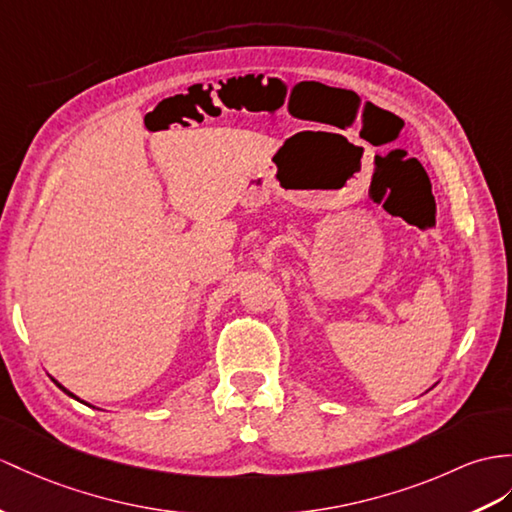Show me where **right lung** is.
<instances>
[{
	"label": "right lung",
	"instance_id": "add662e5",
	"mask_svg": "<svg viewBox=\"0 0 512 512\" xmlns=\"http://www.w3.org/2000/svg\"><path fill=\"white\" fill-rule=\"evenodd\" d=\"M54 382H56V380H54ZM56 384H58V386H60V389H62V391H65V393H67V395H71V397H73V400H78V397H76V395H73V393H71V391H67V389H65V386H62V384H60V382H56ZM80 402H82V400H80Z\"/></svg>",
	"mask_w": 512,
	"mask_h": 512
}]
</instances>
